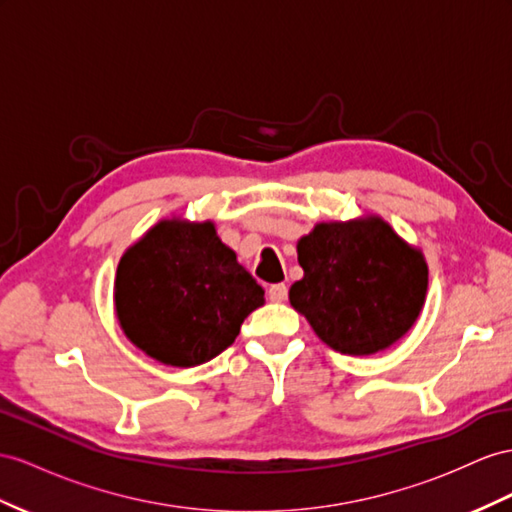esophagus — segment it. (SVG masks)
Returning a JSON list of instances; mask_svg holds the SVG:
<instances>
[{"instance_id":"1","label":"esophagus","mask_w":512,"mask_h":512,"mask_svg":"<svg viewBox=\"0 0 512 512\" xmlns=\"http://www.w3.org/2000/svg\"><path fill=\"white\" fill-rule=\"evenodd\" d=\"M268 298L272 303H283L287 298V285L285 283H274L268 287Z\"/></svg>"}]
</instances>
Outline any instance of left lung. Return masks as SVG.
Here are the masks:
<instances>
[{
  "label": "left lung",
  "instance_id": "8db88e82",
  "mask_svg": "<svg viewBox=\"0 0 512 512\" xmlns=\"http://www.w3.org/2000/svg\"><path fill=\"white\" fill-rule=\"evenodd\" d=\"M296 251L305 277L290 287V303L342 355L396 344L424 307L426 259L381 216L318 222Z\"/></svg>",
  "mask_w": 512,
  "mask_h": 512
}]
</instances>
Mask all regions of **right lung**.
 Wrapping results in <instances>:
<instances>
[{"label":"right lung","mask_w":512,"mask_h":512,"mask_svg":"<svg viewBox=\"0 0 512 512\" xmlns=\"http://www.w3.org/2000/svg\"><path fill=\"white\" fill-rule=\"evenodd\" d=\"M261 305L264 290L220 242L212 220H160L116 268L114 309L123 333L173 368L218 357Z\"/></svg>","instance_id":"1"}]
</instances>
